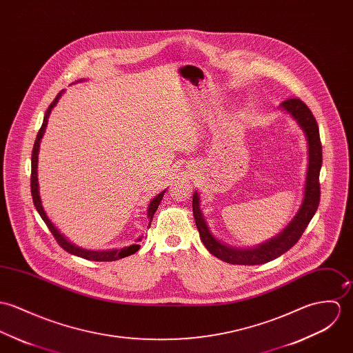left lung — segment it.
Returning <instances> with one entry per match:
<instances>
[{
	"label": "left lung",
	"instance_id": "obj_1",
	"mask_svg": "<svg viewBox=\"0 0 353 353\" xmlns=\"http://www.w3.org/2000/svg\"><path fill=\"white\" fill-rule=\"evenodd\" d=\"M285 111L302 128L307 141V172L303 190L302 204L292 218V221L274 238L253 246V248H235L218 239L210 230L204 214L200 208V194L195 191L192 197V208L195 216L196 228L200 239L207 250L219 260L238 264V265H257L272 261L290 250L303 234L307 225L319 204V170L322 166V146L319 139V130L315 118L307 105L299 99H287L279 107Z\"/></svg>",
	"mask_w": 353,
	"mask_h": 353
}]
</instances>
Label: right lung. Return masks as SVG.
Instances as JSON below:
<instances>
[{
    "label": "right lung",
    "instance_id": "1",
    "mask_svg": "<svg viewBox=\"0 0 353 353\" xmlns=\"http://www.w3.org/2000/svg\"><path fill=\"white\" fill-rule=\"evenodd\" d=\"M81 81H85V79H79L77 82ZM65 90H61L57 97L54 99V101L50 104L48 110L46 111L44 114V118H43V124L40 127L39 132L37 135V141H35V145H34V150H32V170H31V194H32V200H34V204L39 212L41 219L44 221V223L47 225V228L50 229V232L52 233V235L55 236V239L58 241V243L69 253L74 254V256H79L82 259H86V260H92V261H115L119 259H123V257H127L130 254H134L135 252H138V249L141 248V245H138L143 235H141L139 238H137V242L134 245H130V246H125V248H121V249H111V250H89V249H83V248H79L76 243H73L70 239H68V236L62 234L55 226L54 223L50 221V218L47 216L44 208H43V204H41V199H40L39 192V181H38V156H39L40 149V141L44 135V131H46V127H47V123H48V118H50V114L52 111V108L57 105L58 100L61 99V96L63 94ZM166 190H163L161 194H158L156 197H153L149 203V208H148V218H149V222H148V229L150 228L152 225V219L154 216V212L157 211L158 205L162 200V197L165 195Z\"/></svg>",
    "mask_w": 353,
    "mask_h": 353
}]
</instances>
